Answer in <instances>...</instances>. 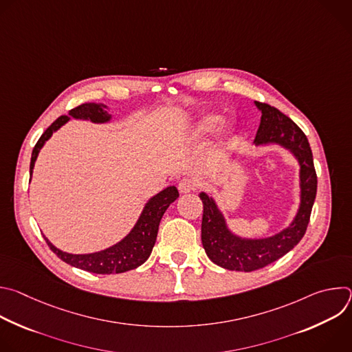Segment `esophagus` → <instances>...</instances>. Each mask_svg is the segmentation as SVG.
I'll list each match as a JSON object with an SVG mask.
<instances>
[{
    "instance_id": "esophagus-1",
    "label": "esophagus",
    "mask_w": 352,
    "mask_h": 352,
    "mask_svg": "<svg viewBox=\"0 0 352 352\" xmlns=\"http://www.w3.org/2000/svg\"><path fill=\"white\" fill-rule=\"evenodd\" d=\"M178 189H179L181 193H189V192L196 189V184L192 179H189V178H184V179L179 181Z\"/></svg>"
}]
</instances>
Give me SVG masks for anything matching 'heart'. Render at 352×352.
Returning a JSON list of instances; mask_svg holds the SVG:
<instances>
[{
    "label": "heart",
    "instance_id": "obj_1",
    "mask_svg": "<svg viewBox=\"0 0 352 352\" xmlns=\"http://www.w3.org/2000/svg\"><path fill=\"white\" fill-rule=\"evenodd\" d=\"M221 122H223V116H220V114L205 116L197 124V131L200 133H209V132L214 131ZM228 132H231V128H228Z\"/></svg>",
    "mask_w": 352,
    "mask_h": 352
}]
</instances>
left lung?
I'll return each mask as SVG.
<instances>
[{
    "instance_id": "1",
    "label": "left lung",
    "mask_w": 352,
    "mask_h": 352,
    "mask_svg": "<svg viewBox=\"0 0 352 352\" xmlns=\"http://www.w3.org/2000/svg\"><path fill=\"white\" fill-rule=\"evenodd\" d=\"M255 104L262 111V118L254 143L255 146L278 144L295 156L300 167V204L295 219L287 228L273 236L252 239L231 232L214 199L205 192L199 193L204 204L202 243L206 255L217 266L235 272L262 269L288 254L307 232L318 189L314 156L307 135L276 107L259 102Z\"/></svg>"
}]
</instances>
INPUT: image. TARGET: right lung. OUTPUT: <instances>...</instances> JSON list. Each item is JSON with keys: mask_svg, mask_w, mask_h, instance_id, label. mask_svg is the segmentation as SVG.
<instances>
[{"mask_svg": "<svg viewBox=\"0 0 352 352\" xmlns=\"http://www.w3.org/2000/svg\"><path fill=\"white\" fill-rule=\"evenodd\" d=\"M104 104H96V103H85L80 104L69 111V116H61L57 118L52 125H50L44 133L37 140L33 152H32V160H30V177L34 168V162L38 156L40 148L44 146V143L52 138L53 132L58 131L64 124H67L71 117L76 120H87L96 124H104L111 120V116L106 111ZM179 196L178 189L175 186H167L153 197L148 199V202L144 205L143 212L136 221L135 227L131 230V232L117 242L116 245L100 250V252L94 254H85V255H74L67 254L56 248L52 242H50L45 236V242L50 246V249L65 263L90 272L96 274H116V273H124L132 269H136L138 266L143 265L156 243L157 231L160 220L164 214V212L168 209V206L175 202V199Z\"/></svg>", "mask_w": 352, "mask_h": 352, "instance_id": "add662e5", "label": "right lung"}]
</instances>
